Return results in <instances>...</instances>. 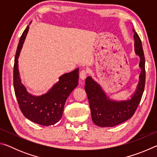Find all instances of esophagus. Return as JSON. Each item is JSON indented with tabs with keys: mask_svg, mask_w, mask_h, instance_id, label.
I'll return each mask as SVG.
<instances>
[{
	"mask_svg": "<svg viewBox=\"0 0 157 157\" xmlns=\"http://www.w3.org/2000/svg\"><path fill=\"white\" fill-rule=\"evenodd\" d=\"M86 75L87 71L85 70V69H83V70H82L80 72H79V78H80V79H82V80H84V79H86Z\"/></svg>",
	"mask_w": 157,
	"mask_h": 157,
	"instance_id": "esophagus-1",
	"label": "esophagus"
}]
</instances>
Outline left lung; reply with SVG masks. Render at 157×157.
<instances>
[{
  "label": "left lung",
  "instance_id": "left-lung-1",
  "mask_svg": "<svg viewBox=\"0 0 157 157\" xmlns=\"http://www.w3.org/2000/svg\"><path fill=\"white\" fill-rule=\"evenodd\" d=\"M133 33L135 52L140 57L139 66L141 73L136 92L131 99L118 102L110 100L100 85L91 77H87L86 79L84 88L89 99L92 121L98 126L113 127L127 121L134 115L141 100L145 84V60L140 37L134 29H133Z\"/></svg>",
  "mask_w": 157,
  "mask_h": 157
}]
</instances>
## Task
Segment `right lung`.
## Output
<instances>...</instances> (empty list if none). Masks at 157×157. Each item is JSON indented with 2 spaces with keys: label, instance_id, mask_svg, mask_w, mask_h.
I'll return each mask as SVG.
<instances>
[{
  "label": "right lung",
  "instance_id": "1",
  "mask_svg": "<svg viewBox=\"0 0 157 157\" xmlns=\"http://www.w3.org/2000/svg\"><path fill=\"white\" fill-rule=\"evenodd\" d=\"M28 30L29 26H27L21 36L16 52L13 75L15 95L21 112L25 118L41 125H53L62 118L66 99L78 86L79 68L59 77V82L46 94L34 96L29 94L21 83L18 68V58Z\"/></svg>",
  "mask_w": 157,
  "mask_h": 157
}]
</instances>
